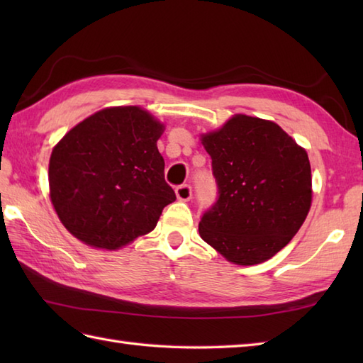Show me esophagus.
Listing matches in <instances>:
<instances>
[{
	"instance_id": "esophagus-1",
	"label": "esophagus",
	"mask_w": 363,
	"mask_h": 363,
	"mask_svg": "<svg viewBox=\"0 0 363 363\" xmlns=\"http://www.w3.org/2000/svg\"><path fill=\"white\" fill-rule=\"evenodd\" d=\"M176 198L179 199V201H184V203H187V201H190V198H191V187L190 186H179L176 189Z\"/></svg>"
}]
</instances>
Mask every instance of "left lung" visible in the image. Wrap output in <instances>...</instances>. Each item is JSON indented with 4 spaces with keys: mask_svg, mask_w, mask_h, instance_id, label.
Segmentation results:
<instances>
[{
    "mask_svg": "<svg viewBox=\"0 0 363 363\" xmlns=\"http://www.w3.org/2000/svg\"><path fill=\"white\" fill-rule=\"evenodd\" d=\"M199 140L212 159L220 194L199 221V235L235 265L272 259L311 211L307 151L274 121L245 113Z\"/></svg>",
    "mask_w": 363,
    "mask_h": 363,
    "instance_id": "left-lung-1",
    "label": "left lung"
}]
</instances>
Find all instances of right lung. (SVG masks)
<instances>
[{
    "instance_id": "obj_1",
    "label": "right lung",
    "mask_w": 363,
    "mask_h": 363,
    "mask_svg": "<svg viewBox=\"0 0 363 363\" xmlns=\"http://www.w3.org/2000/svg\"><path fill=\"white\" fill-rule=\"evenodd\" d=\"M165 125L138 106L106 107L52 148L50 198L73 237L115 251L156 228L176 195L164 179L157 140Z\"/></svg>"
}]
</instances>
